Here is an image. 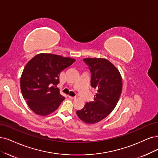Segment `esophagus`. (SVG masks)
I'll list each match as a JSON object with an SVG mask.
<instances>
[{
  "label": "esophagus",
  "mask_w": 158,
  "mask_h": 158,
  "mask_svg": "<svg viewBox=\"0 0 158 158\" xmlns=\"http://www.w3.org/2000/svg\"><path fill=\"white\" fill-rule=\"evenodd\" d=\"M69 98L71 99V100H75V99L76 98V97H73V96H69Z\"/></svg>",
  "instance_id": "34e87169"
}]
</instances>
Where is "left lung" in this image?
Instances as JSON below:
<instances>
[{
    "label": "left lung",
    "mask_w": 158,
    "mask_h": 158,
    "mask_svg": "<svg viewBox=\"0 0 158 158\" xmlns=\"http://www.w3.org/2000/svg\"><path fill=\"white\" fill-rule=\"evenodd\" d=\"M84 62L91 72V86L97 92L94 100L77 110L78 117L86 124H95L111 113L117 104L122 89L121 75L106 58H86Z\"/></svg>",
    "instance_id": "obj_1"
}]
</instances>
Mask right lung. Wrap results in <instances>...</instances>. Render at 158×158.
Returning <instances> with one entry per match:
<instances>
[{
	"label": "right lung",
	"instance_id": "obj_1",
	"mask_svg": "<svg viewBox=\"0 0 158 158\" xmlns=\"http://www.w3.org/2000/svg\"><path fill=\"white\" fill-rule=\"evenodd\" d=\"M75 61L72 58L40 53L29 60L23 69L20 86L23 98L32 111L47 116L65 99L56 88L60 72Z\"/></svg>",
	"mask_w": 158,
	"mask_h": 158
}]
</instances>
